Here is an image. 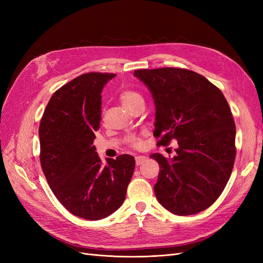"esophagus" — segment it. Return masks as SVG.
I'll use <instances>...</instances> for the list:
<instances>
[{"instance_id":"esophagus-1","label":"esophagus","mask_w":263,"mask_h":263,"mask_svg":"<svg viewBox=\"0 0 263 263\" xmlns=\"http://www.w3.org/2000/svg\"><path fill=\"white\" fill-rule=\"evenodd\" d=\"M135 160H136L137 165H140L141 163H144L147 160V158L145 156H137L136 158H135Z\"/></svg>"}]
</instances>
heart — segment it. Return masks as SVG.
Segmentation results:
<instances>
[{
    "mask_svg": "<svg viewBox=\"0 0 263 263\" xmlns=\"http://www.w3.org/2000/svg\"><path fill=\"white\" fill-rule=\"evenodd\" d=\"M119 99H121V102L122 104L124 105V107L126 109H130L135 104H137L138 102L140 101H144V99H142L141 95L134 91V90H124L121 95H119ZM130 145L135 148H138L141 146V140L138 138V137H134L132 140H130Z\"/></svg>",
    "mask_w": 263,
    "mask_h": 263,
    "instance_id": "heart-1",
    "label": "heart"
}]
</instances>
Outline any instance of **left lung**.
Instances as JSON below:
<instances>
[{
  "label": "left lung",
  "mask_w": 263,
  "mask_h": 263,
  "mask_svg": "<svg viewBox=\"0 0 263 263\" xmlns=\"http://www.w3.org/2000/svg\"><path fill=\"white\" fill-rule=\"evenodd\" d=\"M134 76L153 94L158 145L178 141L173 158L150 156L160 166L157 200L181 216L206 210L224 191L236 158V127L224 94L187 69H142Z\"/></svg>",
  "instance_id": "1"
}]
</instances>
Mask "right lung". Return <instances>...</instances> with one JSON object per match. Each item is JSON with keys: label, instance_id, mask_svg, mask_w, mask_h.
Segmentation results:
<instances>
[{"label": "right lung", "instance_id": "1", "mask_svg": "<svg viewBox=\"0 0 263 263\" xmlns=\"http://www.w3.org/2000/svg\"><path fill=\"white\" fill-rule=\"evenodd\" d=\"M115 76L89 72L61 86L39 125V159L51 191L71 214L90 220L121 208L135 169L130 155L107 158L104 165L93 146L101 122V93Z\"/></svg>", "mask_w": 263, "mask_h": 263}]
</instances>
